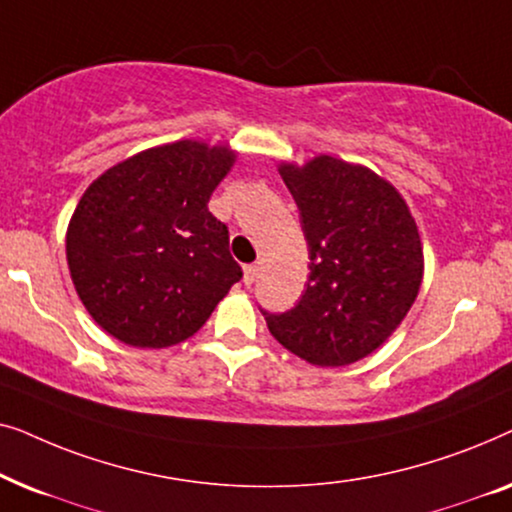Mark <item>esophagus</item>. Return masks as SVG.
<instances>
[{
  "label": "esophagus",
  "instance_id": "esophagus-1",
  "mask_svg": "<svg viewBox=\"0 0 512 512\" xmlns=\"http://www.w3.org/2000/svg\"><path fill=\"white\" fill-rule=\"evenodd\" d=\"M256 277H258V265L256 263L254 265H244V284L251 286L256 282Z\"/></svg>",
  "mask_w": 512,
  "mask_h": 512
}]
</instances>
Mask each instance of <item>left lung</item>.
Masks as SVG:
<instances>
[{
	"label": "left lung",
	"instance_id": "left-lung-1",
	"mask_svg": "<svg viewBox=\"0 0 512 512\" xmlns=\"http://www.w3.org/2000/svg\"><path fill=\"white\" fill-rule=\"evenodd\" d=\"M300 209L310 277L298 305L265 314L279 345L319 368L366 359L401 326L424 277L415 216L366 165L314 156L279 163Z\"/></svg>",
	"mask_w": 512,
	"mask_h": 512
}]
</instances>
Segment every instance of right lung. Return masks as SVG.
Returning <instances> with one entry per match:
<instances>
[{"label":"right lung","instance_id":"right-lung-1","mask_svg":"<svg viewBox=\"0 0 512 512\" xmlns=\"http://www.w3.org/2000/svg\"><path fill=\"white\" fill-rule=\"evenodd\" d=\"M235 160L228 144L181 139L121 160L81 195L65 237L69 275L111 338L179 345L240 282L226 223L207 207Z\"/></svg>","mask_w":512,"mask_h":512}]
</instances>
